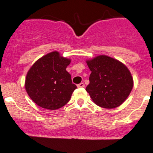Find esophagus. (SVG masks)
I'll return each mask as SVG.
<instances>
[{"label":"esophagus","instance_id":"1","mask_svg":"<svg viewBox=\"0 0 153 153\" xmlns=\"http://www.w3.org/2000/svg\"><path fill=\"white\" fill-rule=\"evenodd\" d=\"M77 86H78V88H84V87H85V84H84L83 82H81V83L78 84Z\"/></svg>","mask_w":153,"mask_h":153}]
</instances>
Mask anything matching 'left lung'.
Returning a JSON list of instances; mask_svg holds the SVG:
<instances>
[{"instance_id":"8db88e82","label":"left lung","mask_w":153,"mask_h":153,"mask_svg":"<svg viewBox=\"0 0 153 153\" xmlns=\"http://www.w3.org/2000/svg\"><path fill=\"white\" fill-rule=\"evenodd\" d=\"M86 62L91 71L86 91L94 103L105 109L122 105L134 86L128 67L105 55L97 56Z\"/></svg>"}]
</instances>
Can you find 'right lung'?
Masks as SVG:
<instances>
[{"label": "right lung", "instance_id": "right-lung-1", "mask_svg": "<svg viewBox=\"0 0 153 153\" xmlns=\"http://www.w3.org/2000/svg\"><path fill=\"white\" fill-rule=\"evenodd\" d=\"M71 59L53 51L38 59L25 77V88L34 102L44 109L55 110L69 101L77 88L66 67Z\"/></svg>", "mask_w": 153, "mask_h": 153}]
</instances>
